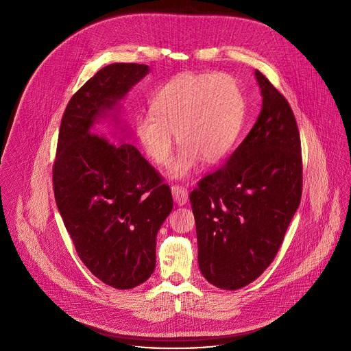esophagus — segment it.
<instances>
[{
    "label": "esophagus",
    "instance_id": "esophagus-1",
    "mask_svg": "<svg viewBox=\"0 0 351 351\" xmlns=\"http://www.w3.org/2000/svg\"><path fill=\"white\" fill-rule=\"evenodd\" d=\"M172 195L178 206H184L189 202V193L183 186H172Z\"/></svg>",
    "mask_w": 351,
    "mask_h": 351
}]
</instances>
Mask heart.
<instances>
[{
    "label": "heart",
    "instance_id": "b5f03b06",
    "mask_svg": "<svg viewBox=\"0 0 351 351\" xmlns=\"http://www.w3.org/2000/svg\"><path fill=\"white\" fill-rule=\"evenodd\" d=\"M152 110L133 121L143 154L165 167L173 154L175 136L182 143L172 178H186L199 160H222L234 145L244 115V98L237 80L218 72L183 73L165 83L152 98Z\"/></svg>",
    "mask_w": 351,
    "mask_h": 351
}]
</instances>
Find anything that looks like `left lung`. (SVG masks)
<instances>
[{
    "mask_svg": "<svg viewBox=\"0 0 351 351\" xmlns=\"http://www.w3.org/2000/svg\"><path fill=\"white\" fill-rule=\"evenodd\" d=\"M263 108L226 164L190 194L198 267L223 290L254 282L274 261L303 190L302 143L287 99L260 72Z\"/></svg>",
    "mask_w": 351,
    "mask_h": 351,
    "instance_id": "obj_1",
    "label": "left lung"
}]
</instances>
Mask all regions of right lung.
<instances>
[{
  "instance_id": "right-lung-1",
  "label": "right lung",
  "mask_w": 351,
  "mask_h": 351,
  "mask_svg": "<svg viewBox=\"0 0 351 351\" xmlns=\"http://www.w3.org/2000/svg\"><path fill=\"white\" fill-rule=\"evenodd\" d=\"M148 72L111 64L88 79L66 106L53 167L57 207L79 258L115 289L152 276L157 233L173 207L169 186L138 149L95 128Z\"/></svg>"
}]
</instances>
